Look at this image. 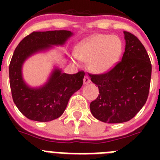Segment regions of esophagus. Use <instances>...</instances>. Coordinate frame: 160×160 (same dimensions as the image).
<instances>
[{
    "instance_id": "1",
    "label": "esophagus",
    "mask_w": 160,
    "mask_h": 160,
    "mask_svg": "<svg viewBox=\"0 0 160 160\" xmlns=\"http://www.w3.org/2000/svg\"><path fill=\"white\" fill-rule=\"evenodd\" d=\"M90 82V79L89 78V76L87 75H85L84 78H83V83L84 84H88V83Z\"/></svg>"
}]
</instances>
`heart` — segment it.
Returning a JSON list of instances; mask_svg holds the SVG:
<instances>
[{"mask_svg": "<svg viewBox=\"0 0 160 160\" xmlns=\"http://www.w3.org/2000/svg\"><path fill=\"white\" fill-rule=\"evenodd\" d=\"M122 51V43L118 37L98 33L80 43L76 57L83 62H90L95 73H103L115 66Z\"/></svg>", "mask_w": 160, "mask_h": 160, "instance_id": "obj_1", "label": "heart"}]
</instances>
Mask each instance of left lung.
<instances>
[{"label":"left lung","mask_w":160,"mask_h":160,"mask_svg":"<svg viewBox=\"0 0 160 160\" xmlns=\"http://www.w3.org/2000/svg\"><path fill=\"white\" fill-rule=\"evenodd\" d=\"M125 51L110 71L90 74L98 86V97L90 105L94 118L108 123L128 122L146 103L152 77L147 50L137 37L124 31Z\"/></svg>","instance_id":"left-lung-1"}]
</instances>
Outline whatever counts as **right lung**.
Instances as JSON below:
<instances>
[{
    "instance_id": "add662e5",
    "label": "right lung",
    "mask_w": 160,
    "mask_h": 160,
    "mask_svg": "<svg viewBox=\"0 0 160 160\" xmlns=\"http://www.w3.org/2000/svg\"><path fill=\"white\" fill-rule=\"evenodd\" d=\"M72 35L73 32L68 30L32 32L23 38L14 50L8 69L12 100L29 119L49 122L59 118L72 94L82 86V70L68 74L56 68L47 82L39 88L29 87L22 78V65L29 56L53 46H62Z\"/></svg>"
}]
</instances>
